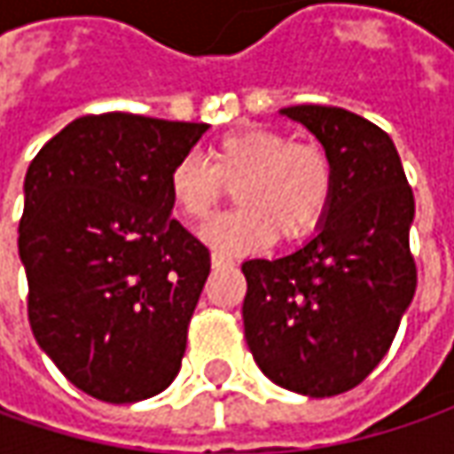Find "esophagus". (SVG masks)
Instances as JSON below:
<instances>
[{
	"mask_svg": "<svg viewBox=\"0 0 454 454\" xmlns=\"http://www.w3.org/2000/svg\"><path fill=\"white\" fill-rule=\"evenodd\" d=\"M235 262L227 257V254H222V253H212V268L215 270H222V268H232Z\"/></svg>",
	"mask_w": 454,
	"mask_h": 454,
	"instance_id": "obj_1",
	"label": "esophagus"
}]
</instances>
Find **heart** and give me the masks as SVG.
I'll list each match as a JSON object with an SVG mask.
<instances>
[{
    "label": "heart",
    "mask_w": 454,
    "mask_h": 454,
    "mask_svg": "<svg viewBox=\"0 0 454 454\" xmlns=\"http://www.w3.org/2000/svg\"><path fill=\"white\" fill-rule=\"evenodd\" d=\"M235 184L230 215L215 219L204 239L219 253H247L275 237H305L325 215L333 194V166L313 144H290L280 131L242 126L227 131L207 159L186 153L168 168L166 189L176 215L207 222Z\"/></svg>",
    "instance_id": "b5f03b06"
}]
</instances>
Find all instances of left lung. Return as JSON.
<instances>
[{"label": "left lung", "mask_w": 454, "mask_h": 454, "mask_svg": "<svg viewBox=\"0 0 454 454\" xmlns=\"http://www.w3.org/2000/svg\"><path fill=\"white\" fill-rule=\"evenodd\" d=\"M333 166L318 232L278 260H245V339L262 374L305 396L358 387L389 351L417 290L414 194L389 133L333 106L280 111Z\"/></svg>", "instance_id": "obj_1"}]
</instances>
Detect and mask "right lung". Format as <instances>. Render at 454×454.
I'll return each mask as SVG.
<instances>
[{
	"label": "right lung",
	"instance_id": "right-lung-1",
	"mask_svg": "<svg viewBox=\"0 0 454 454\" xmlns=\"http://www.w3.org/2000/svg\"><path fill=\"white\" fill-rule=\"evenodd\" d=\"M207 123L75 118L25 176L20 260L32 333L80 392L131 404L182 369L209 250L171 219L168 168Z\"/></svg>",
	"mask_w": 454,
	"mask_h": 454
}]
</instances>
